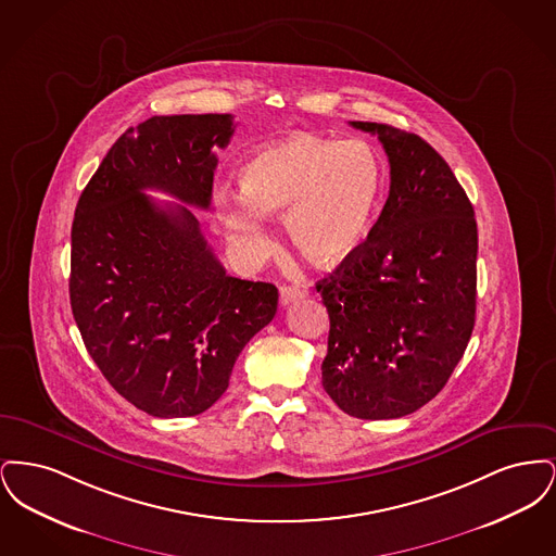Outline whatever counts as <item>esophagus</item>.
Wrapping results in <instances>:
<instances>
[{"instance_id":"esophagus-1","label":"esophagus","mask_w":556,"mask_h":556,"mask_svg":"<svg viewBox=\"0 0 556 556\" xmlns=\"http://www.w3.org/2000/svg\"><path fill=\"white\" fill-rule=\"evenodd\" d=\"M304 295H308V288L283 286L281 291H279V302H281V306H290L291 302H295V300H300Z\"/></svg>"}]
</instances>
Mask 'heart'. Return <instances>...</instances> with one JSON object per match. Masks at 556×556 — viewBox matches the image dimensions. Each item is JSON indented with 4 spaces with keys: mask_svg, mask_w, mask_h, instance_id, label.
I'll list each match as a JSON object with an SVG mask.
<instances>
[{
    "mask_svg": "<svg viewBox=\"0 0 556 556\" xmlns=\"http://www.w3.org/2000/svg\"><path fill=\"white\" fill-rule=\"evenodd\" d=\"M239 181L243 195L216 193L220 225L236 245L263 250V214H286L293 248L313 265L338 266L369 231L383 170L365 141L291 132L254 150L241 164Z\"/></svg>",
    "mask_w": 556,
    "mask_h": 556,
    "instance_id": "b5f03b06",
    "label": "heart"
}]
</instances>
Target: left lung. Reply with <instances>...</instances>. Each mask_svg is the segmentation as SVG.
Listing matches in <instances>:
<instances>
[{
  "mask_svg": "<svg viewBox=\"0 0 556 556\" xmlns=\"http://www.w3.org/2000/svg\"><path fill=\"white\" fill-rule=\"evenodd\" d=\"M390 195L352 256L317 283L329 313L323 388L358 419L415 413L446 386L476 325L477 223L446 160L379 123Z\"/></svg>",
  "mask_w": 556,
  "mask_h": 556,
  "instance_id": "obj_1",
  "label": "left lung"
}]
</instances>
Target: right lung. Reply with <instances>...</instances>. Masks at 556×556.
<instances>
[{"label": "right lung", "mask_w": 556, "mask_h": 556, "mask_svg": "<svg viewBox=\"0 0 556 556\" xmlns=\"http://www.w3.org/2000/svg\"><path fill=\"white\" fill-rule=\"evenodd\" d=\"M231 114L152 116L127 129L83 189L71 231V306L108 383L139 410H208L239 352L275 313L273 283L227 275L193 212L160 207L156 188L208 211Z\"/></svg>", "instance_id": "right-lung-1"}]
</instances>
